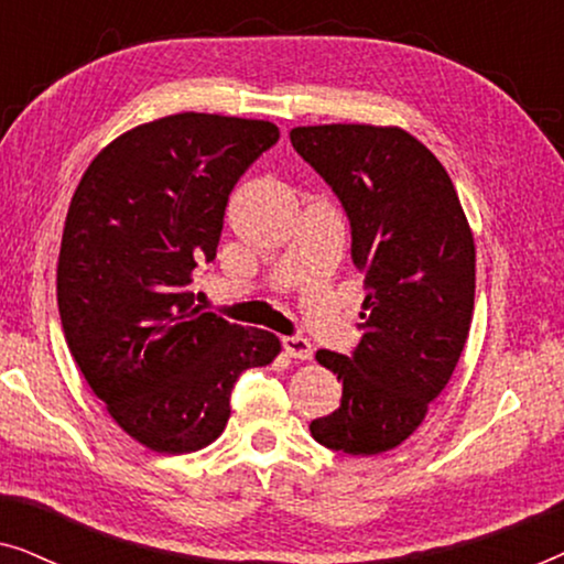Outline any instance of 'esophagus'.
Returning a JSON list of instances; mask_svg holds the SVG:
<instances>
[{"instance_id": "34e87169", "label": "esophagus", "mask_w": 564, "mask_h": 564, "mask_svg": "<svg viewBox=\"0 0 564 564\" xmlns=\"http://www.w3.org/2000/svg\"><path fill=\"white\" fill-rule=\"evenodd\" d=\"M282 346H284V351H288L292 359L307 361V359L313 357V344L307 341V338H303V336H284L282 338Z\"/></svg>"}]
</instances>
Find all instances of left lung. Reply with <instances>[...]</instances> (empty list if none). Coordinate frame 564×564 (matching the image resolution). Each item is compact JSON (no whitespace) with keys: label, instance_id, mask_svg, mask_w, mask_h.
I'll use <instances>...</instances> for the list:
<instances>
[{"label":"left lung","instance_id":"1","mask_svg":"<svg viewBox=\"0 0 564 564\" xmlns=\"http://www.w3.org/2000/svg\"><path fill=\"white\" fill-rule=\"evenodd\" d=\"M290 141L341 199L367 290L365 336L351 357L315 354L344 392L311 434L326 449L372 457L421 426L465 349L473 228L442 161L403 128L330 122L292 128Z\"/></svg>","mask_w":564,"mask_h":564}]
</instances>
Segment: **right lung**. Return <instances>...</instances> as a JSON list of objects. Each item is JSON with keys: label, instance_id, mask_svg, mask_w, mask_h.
Segmentation results:
<instances>
[{"label": "right lung", "instance_id": "right-lung-1", "mask_svg": "<svg viewBox=\"0 0 564 564\" xmlns=\"http://www.w3.org/2000/svg\"><path fill=\"white\" fill-rule=\"evenodd\" d=\"M276 141L269 120L166 115L107 143L68 205L56 269L68 351L112 421L159 454L213 444L238 375L282 351L264 328L199 313L187 290L238 176Z\"/></svg>", "mask_w": 564, "mask_h": 564}]
</instances>
